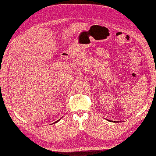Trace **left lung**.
I'll return each mask as SVG.
<instances>
[{
	"mask_svg": "<svg viewBox=\"0 0 156 156\" xmlns=\"http://www.w3.org/2000/svg\"><path fill=\"white\" fill-rule=\"evenodd\" d=\"M112 122H113V121H112ZM114 122H115V121H114Z\"/></svg>",
	"mask_w": 156,
	"mask_h": 156,
	"instance_id": "left-lung-1",
	"label": "left lung"
}]
</instances>
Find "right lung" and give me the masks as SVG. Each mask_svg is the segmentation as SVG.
<instances>
[{"label":"right lung","mask_w":156,"mask_h":156,"mask_svg":"<svg viewBox=\"0 0 156 156\" xmlns=\"http://www.w3.org/2000/svg\"><path fill=\"white\" fill-rule=\"evenodd\" d=\"M60 120V119H59V120H57V121H56V122H54V123H53V124H55V123H56V122H58V121H59V120Z\"/></svg>","instance_id":"add662e5"}]
</instances>
